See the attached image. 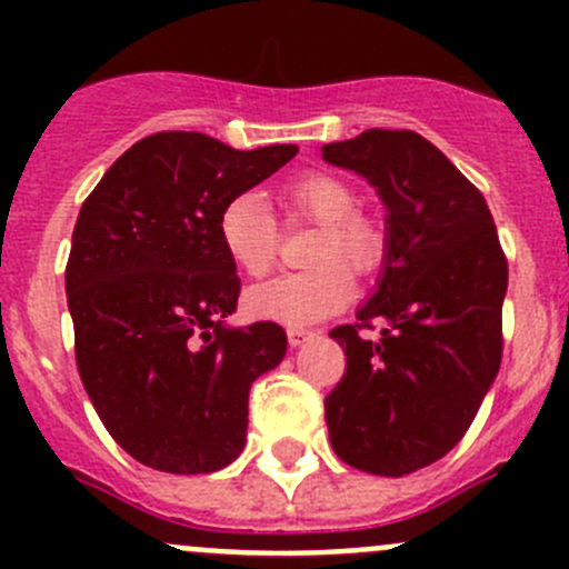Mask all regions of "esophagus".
I'll return each mask as SVG.
<instances>
[{
	"label": "esophagus",
	"instance_id": "34e87169",
	"mask_svg": "<svg viewBox=\"0 0 569 569\" xmlns=\"http://www.w3.org/2000/svg\"><path fill=\"white\" fill-rule=\"evenodd\" d=\"M286 336H289L291 347H300V343H306L308 338L313 336V330H306V327H289V330H286Z\"/></svg>",
	"mask_w": 569,
	"mask_h": 569
}]
</instances>
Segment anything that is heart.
I'll return each instance as SVG.
<instances>
[{
  "instance_id": "heart-1",
  "label": "heart",
  "mask_w": 569,
  "mask_h": 569,
  "mask_svg": "<svg viewBox=\"0 0 569 569\" xmlns=\"http://www.w3.org/2000/svg\"><path fill=\"white\" fill-rule=\"evenodd\" d=\"M289 222H317L313 267L286 272L248 295L252 313L286 325H308L341 311L352 297V273L366 278L388 256V228L380 217L358 209V192L336 173H306L280 189ZM220 242L250 278H263L280 256V226L267 200L242 192L220 211Z\"/></svg>"
}]
</instances>
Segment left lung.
I'll list each match as a JSON object with an SVG mask.
<instances>
[{
  "label": "left lung",
  "mask_w": 569,
  "mask_h": 569,
  "mask_svg": "<svg viewBox=\"0 0 569 569\" xmlns=\"http://www.w3.org/2000/svg\"><path fill=\"white\" fill-rule=\"evenodd\" d=\"M321 157L388 206L380 289L330 332L347 355L325 399L330 443L352 468L407 476L460 443L501 369L507 256L485 194L427 137L369 129ZM377 318L389 327L369 342Z\"/></svg>",
  "instance_id": "left-lung-1"
}]
</instances>
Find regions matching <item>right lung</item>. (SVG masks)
<instances>
[{
    "label": "right lung",
    "mask_w": 569,
    "mask_h": 569,
    "mask_svg": "<svg viewBox=\"0 0 569 569\" xmlns=\"http://www.w3.org/2000/svg\"><path fill=\"white\" fill-rule=\"evenodd\" d=\"M295 153L157 131L79 209L66 263L77 369L114 443L148 468L211 473L244 449L250 386L283 360L286 330L222 325L242 280L220 211Z\"/></svg>",
    "instance_id": "obj_1"
}]
</instances>
